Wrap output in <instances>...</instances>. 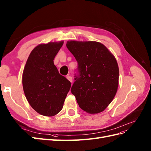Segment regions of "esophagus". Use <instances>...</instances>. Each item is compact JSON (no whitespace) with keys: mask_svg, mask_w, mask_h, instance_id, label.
<instances>
[{"mask_svg":"<svg viewBox=\"0 0 151 151\" xmlns=\"http://www.w3.org/2000/svg\"><path fill=\"white\" fill-rule=\"evenodd\" d=\"M67 79L70 82H71V83L72 82V78L71 76H67Z\"/></svg>","mask_w":151,"mask_h":151,"instance_id":"obj_1","label":"esophagus"}]
</instances>
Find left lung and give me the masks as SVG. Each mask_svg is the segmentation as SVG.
<instances>
[{
    "label": "left lung",
    "mask_w": 151,
    "mask_h": 151,
    "mask_svg": "<svg viewBox=\"0 0 151 151\" xmlns=\"http://www.w3.org/2000/svg\"><path fill=\"white\" fill-rule=\"evenodd\" d=\"M67 47L78 65L72 93L83 111L102 112L111 103L118 88L116 59L103 44L97 42L70 41Z\"/></svg>",
    "instance_id": "obj_1"
}]
</instances>
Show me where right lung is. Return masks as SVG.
<instances>
[{"label": "right lung", "instance_id": "obj_1", "mask_svg": "<svg viewBox=\"0 0 151 151\" xmlns=\"http://www.w3.org/2000/svg\"><path fill=\"white\" fill-rule=\"evenodd\" d=\"M63 42L41 44L29 55L22 76L23 89L29 104L40 115L52 116L63 108L71 83L59 73L54 59Z\"/></svg>", "mask_w": 151, "mask_h": 151}]
</instances>
